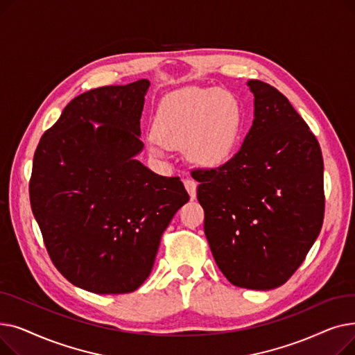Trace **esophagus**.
Masks as SVG:
<instances>
[{
  "label": "esophagus",
  "instance_id": "1",
  "mask_svg": "<svg viewBox=\"0 0 355 355\" xmlns=\"http://www.w3.org/2000/svg\"><path fill=\"white\" fill-rule=\"evenodd\" d=\"M184 185H185V190L189 191L191 200H194L197 197V182L194 180L190 178H185L184 180Z\"/></svg>",
  "mask_w": 355,
  "mask_h": 355
}]
</instances>
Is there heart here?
I'll return each mask as SVG.
<instances>
[{"label": "heart", "instance_id": "b5f03b06", "mask_svg": "<svg viewBox=\"0 0 355 355\" xmlns=\"http://www.w3.org/2000/svg\"><path fill=\"white\" fill-rule=\"evenodd\" d=\"M243 129V107L227 89L178 92L162 102L154 132L146 142L149 154L164 157L168 148H184L187 159L214 168L233 154Z\"/></svg>", "mask_w": 355, "mask_h": 355}]
</instances>
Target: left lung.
Masks as SVG:
<instances>
[{
    "mask_svg": "<svg viewBox=\"0 0 355 355\" xmlns=\"http://www.w3.org/2000/svg\"><path fill=\"white\" fill-rule=\"evenodd\" d=\"M253 123L239 153L196 171L204 233L229 282L269 291L301 266L324 220V161L318 141L289 101L249 80Z\"/></svg>",
    "mask_w": 355,
    "mask_h": 355,
    "instance_id": "left-lung-1",
    "label": "left lung"
}]
</instances>
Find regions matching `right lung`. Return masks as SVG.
Returning <instances> with one entry per match:
<instances>
[{
  "label": "right lung",
  "instance_id": "right-lung-1",
  "mask_svg": "<svg viewBox=\"0 0 355 355\" xmlns=\"http://www.w3.org/2000/svg\"><path fill=\"white\" fill-rule=\"evenodd\" d=\"M149 80L74 98L35 149L30 201L54 266L93 293H128L153 270L159 240L190 200L178 177L137 157Z\"/></svg>",
  "mask_w": 355,
  "mask_h": 355
}]
</instances>
